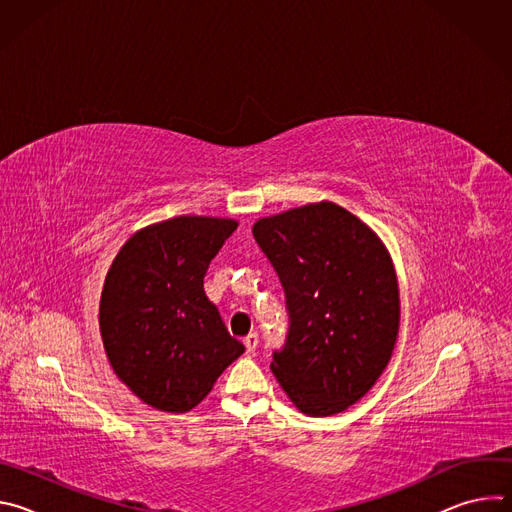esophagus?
<instances>
[{
    "label": "esophagus",
    "instance_id": "esophagus-1",
    "mask_svg": "<svg viewBox=\"0 0 512 512\" xmlns=\"http://www.w3.org/2000/svg\"><path fill=\"white\" fill-rule=\"evenodd\" d=\"M243 342H245V348H247V352H251V354H253V352L257 350L259 338H257V334H253V332H251V334H247V336H245V340H243Z\"/></svg>",
    "mask_w": 512,
    "mask_h": 512
}]
</instances>
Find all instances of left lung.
I'll list each match as a JSON object with an SVG mask.
<instances>
[{
	"label": "left lung",
	"instance_id": "8db88e82",
	"mask_svg": "<svg viewBox=\"0 0 512 512\" xmlns=\"http://www.w3.org/2000/svg\"><path fill=\"white\" fill-rule=\"evenodd\" d=\"M287 310L271 371L312 417L344 411L385 371L399 332V289L379 237L334 202L306 204L253 227Z\"/></svg>",
	"mask_w": 512,
	"mask_h": 512
}]
</instances>
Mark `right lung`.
Listing matches in <instances>:
<instances>
[{
    "label": "right lung",
    "instance_id": "1",
    "mask_svg": "<svg viewBox=\"0 0 512 512\" xmlns=\"http://www.w3.org/2000/svg\"><path fill=\"white\" fill-rule=\"evenodd\" d=\"M235 229L231 218L176 216L135 233L115 257L101 336L113 371L143 403L190 411L245 352L204 294L206 269Z\"/></svg>",
    "mask_w": 512,
    "mask_h": 512
}]
</instances>
